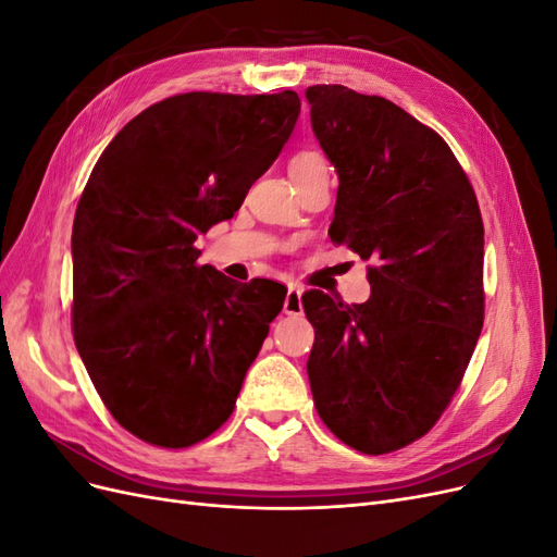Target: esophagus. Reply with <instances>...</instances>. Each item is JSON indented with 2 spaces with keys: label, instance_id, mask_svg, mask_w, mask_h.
Wrapping results in <instances>:
<instances>
[{
  "label": "esophagus",
  "instance_id": "34e87169",
  "mask_svg": "<svg viewBox=\"0 0 557 557\" xmlns=\"http://www.w3.org/2000/svg\"><path fill=\"white\" fill-rule=\"evenodd\" d=\"M301 290L299 285H288V293H285V301H283V311L288 315H297L305 311V307H301Z\"/></svg>",
  "mask_w": 557,
  "mask_h": 557
}]
</instances>
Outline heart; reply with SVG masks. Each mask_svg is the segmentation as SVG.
I'll use <instances>...</instances> for the list:
<instances>
[{
    "label": "heart",
    "instance_id": "obj_1",
    "mask_svg": "<svg viewBox=\"0 0 557 557\" xmlns=\"http://www.w3.org/2000/svg\"><path fill=\"white\" fill-rule=\"evenodd\" d=\"M288 170H290L293 181L297 183V188L301 183H307L311 178L330 176V166H327L325 156L320 153V150H313V148L297 150V153L288 160Z\"/></svg>",
    "mask_w": 557,
    "mask_h": 557
}]
</instances>
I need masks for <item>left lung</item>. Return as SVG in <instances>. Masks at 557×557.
Here are the masks:
<instances>
[{"mask_svg": "<svg viewBox=\"0 0 557 557\" xmlns=\"http://www.w3.org/2000/svg\"><path fill=\"white\" fill-rule=\"evenodd\" d=\"M311 127L339 176L330 237L372 295H301L318 416L367 455L409 446L446 411L483 327V221L448 144L391 99L311 86Z\"/></svg>", "mask_w": 557, "mask_h": 557, "instance_id": "left-lung-1", "label": "left lung"}]
</instances>
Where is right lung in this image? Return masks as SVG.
I'll return each mask as SVG.
<instances>
[{
  "instance_id": "add662e5",
  "label": "right lung",
  "mask_w": 557,
  "mask_h": 557,
  "mask_svg": "<svg viewBox=\"0 0 557 557\" xmlns=\"http://www.w3.org/2000/svg\"><path fill=\"white\" fill-rule=\"evenodd\" d=\"M297 92H185L115 134L72 230L78 356L111 416L141 442L188 448L232 416L285 285L199 264L295 129Z\"/></svg>"
}]
</instances>
